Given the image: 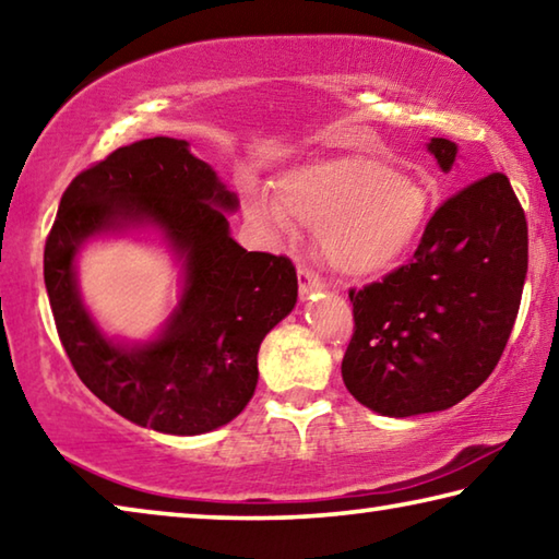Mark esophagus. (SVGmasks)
<instances>
[{
  "label": "esophagus",
  "instance_id": "obj_1",
  "mask_svg": "<svg viewBox=\"0 0 559 559\" xmlns=\"http://www.w3.org/2000/svg\"><path fill=\"white\" fill-rule=\"evenodd\" d=\"M298 283H300V296L302 298H306L308 293L325 288L323 281L318 278V273L313 269H308V266H298Z\"/></svg>",
  "mask_w": 559,
  "mask_h": 559
}]
</instances>
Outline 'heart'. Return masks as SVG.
I'll use <instances>...</instances> for the list:
<instances>
[{
	"label": "heart",
	"instance_id": "obj_1",
	"mask_svg": "<svg viewBox=\"0 0 559 559\" xmlns=\"http://www.w3.org/2000/svg\"><path fill=\"white\" fill-rule=\"evenodd\" d=\"M281 202L257 197L251 212L278 234L296 222L318 231L323 259L347 278H380L419 243L431 192L377 157L335 155L283 175Z\"/></svg>",
	"mask_w": 559,
	"mask_h": 559
}]
</instances>
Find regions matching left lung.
I'll return each mask as SVG.
<instances>
[{
	"label": "left lung",
	"instance_id": "left-lung-1",
	"mask_svg": "<svg viewBox=\"0 0 559 559\" xmlns=\"http://www.w3.org/2000/svg\"><path fill=\"white\" fill-rule=\"evenodd\" d=\"M449 173L456 145L431 138ZM527 273V222L503 173L461 187L427 222L409 263L349 290L343 382L384 416L441 412L496 370Z\"/></svg>",
	"mask_w": 559,
	"mask_h": 559
}]
</instances>
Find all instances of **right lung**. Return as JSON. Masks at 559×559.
<instances>
[{"mask_svg":"<svg viewBox=\"0 0 559 559\" xmlns=\"http://www.w3.org/2000/svg\"><path fill=\"white\" fill-rule=\"evenodd\" d=\"M214 169L185 140L147 138L73 177L44 249V281L61 345L81 382L132 424L177 437L212 431L243 412L259 382V347L298 298L288 257L246 251ZM155 223L186 259V293L155 344L103 338L74 288L72 259L88 235Z\"/></svg>","mask_w":559,"mask_h":559,"instance_id":"obj_1","label":"right lung"}]
</instances>
